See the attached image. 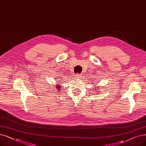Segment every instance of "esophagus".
<instances>
[{
  "instance_id": "34e87169",
  "label": "esophagus",
  "mask_w": 146,
  "mask_h": 146,
  "mask_svg": "<svg viewBox=\"0 0 146 146\" xmlns=\"http://www.w3.org/2000/svg\"><path fill=\"white\" fill-rule=\"evenodd\" d=\"M80 77H81V75L78 74L77 76H75V78H80Z\"/></svg>"
}]
</instances>
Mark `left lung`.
<instances>
[{"label":"left lung","instance_id":"obj_1","mask_svg":"<svg viewBox=\"0 0 146 146\" xmlns=\"http://www.w3.org/2000/svg\"><path fill=\"white\" fill-rule=\"evenodd\" d=\"M99 87H100V86H99ZM99 87H98V88H99Z\"/></svg>","mask_w":146,"mask_h":146}]
</instances>
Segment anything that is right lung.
I'll return each instance as SVG.
<instances>
[{
	"label": "right lung",
	"mask_w": 146,
	"mask_h": 146,
	"mask_svg": "<svg viewBox=\"0 0 146 146\" xmlns=\"http://www.w3.org/2000/svg\"><path fill=\"white\" fill-rule=\"evenodd\" d=\"M59 83H60V81H59ZM56 87H55V88H56V89H58V90H59V91H60V89H61V86H60V85L59 84V83H57V84H56Z\"/></svg>",
	"instance_id": "obj_1"
}]
</instances>
